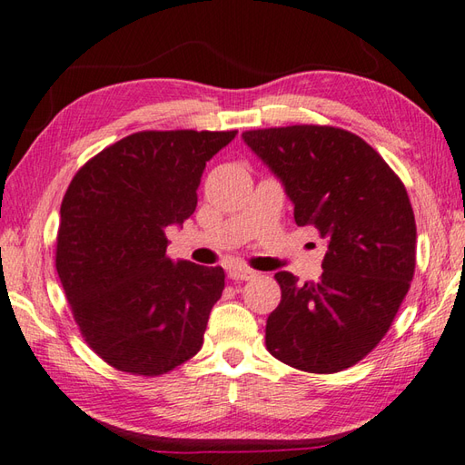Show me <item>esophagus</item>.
Instances as JSON below:
<instances>
[{"mask_svg": "<svg viewBox=\"0 0 465 465\" xmlns=\"http://www.w3.org/2000/svg\"><path fill=\"white\" fill-rule=\"evenodd\" d=\"M256 272L251 271V268H244V266H232L229 268V276L232 281H251Z\"/></svg>", "mask_w": 465, "mask_h": 465, "instance_id": "1", "label": "esophagus"}]
</instances>
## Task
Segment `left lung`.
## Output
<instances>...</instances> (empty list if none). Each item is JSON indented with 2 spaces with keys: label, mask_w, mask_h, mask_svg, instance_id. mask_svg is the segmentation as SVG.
Here are the masks:
<instances>
[{
  "label": "left lung",
  "mask_w": 465,
  "mask_h": 465,
  "mask_svg": "<svg viewBox=\"0 0 465 465\" xmlns=\"http://www.w3.org/2000/svg\"><path fill=\"white\" fill-rule=\"evenodd\" d=\"M294 204L298 226L326 239L322 276L298 284L266 320V350L311 374H334L372 352L394 322L416 268V219L404 183L364 139L330 125L244 131Z\"/></svg>",
  "instance_id": "left-lung-1"
}]
</instances>
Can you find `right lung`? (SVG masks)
Segmentation results:
<instances>
[{
	"label": "right lung",
	"mask_w": 465,
	"mask_h": 465,
	"mask_svg": "<svg viewBox=\"0 0 465 465\" xmlns=\"http://www.w3.org/2000/svg\"><path fill=\"white\" fill-rule=\"evenodd\" d=\"M236 131H141L81 167L61 203L55 268L89 348L121 372L161 376L199 352L221 266L167 256L164 229L197 209L206 161Z\"/></svg>",
	"instance_id": "right-lung-1"
}]
</instances>
